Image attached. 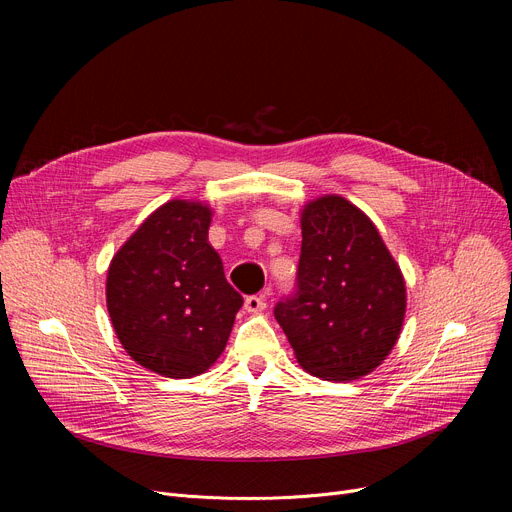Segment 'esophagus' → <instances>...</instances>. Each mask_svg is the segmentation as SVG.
Listing matches in <instances>:
<instances>
[{
    "instance_id": "34e87169",
    "label": "esophagus",
    "mask_w": 512,
    "mask_h": 512,
    "mask_svg": "<svg viewBox=\"0 0 512 512\" xmlns=\"http://www.w3.org/2000/svg\"><path fill=\"white\" fill-rule=\"evenodd\" d=\"M265 307H267V303H265L263 294H251V297L245 299V309L249 313H261Z\"/></svg>"
}]
</instances>
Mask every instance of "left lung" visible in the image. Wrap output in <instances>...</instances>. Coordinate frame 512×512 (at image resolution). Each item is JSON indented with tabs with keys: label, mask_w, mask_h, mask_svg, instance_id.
I'll return each instance as SVG.
<instances>
[{
	"label": "left lung",
	"mask_w": 512,
	"mask_h": 512,
	"mask_svg": "<svg viewBox=\"0 0 512 512\" xmlns=\"http://www.w3.org/2000/svg\"><path fill=\"white\" fill-rule=\"evenodd\" d=\"M292 294L274 315L301 367L346 382L378 367L405 319V280L367 215L342 197L303 209Z\"/></svg>",
	"instance_id": "1"
}]
</instances>
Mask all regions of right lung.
Returning a JSON list of instances; mask_svg holds the SVG:
<instances>
[{
  "instance_id": "right-lung-1",
  "label": "right lung",
  "mask_w": 512,
  "mask_h": 512,
  "mask_svg": "<svg viewBox=\"0 0 512 512\" xmlns=\"http://www.w3.org/2000/svg\"><path fill=\"white\" fill-rule=\"evenodd\" d=\"M209 207L170 201L153 211L112 259L107 311L139 365L193 378L226 348L242 297L207 242Z\"/></svg>"
}]
</instances>
